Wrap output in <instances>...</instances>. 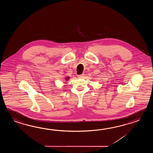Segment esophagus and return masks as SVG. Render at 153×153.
I'll use <instances>...</instances> for the list:
<instances>
[{
  "instance_id": "obj_1",
  "label": "esophagus",
  "mask_w": 153,
  "mask_h": 153,
  "mask_svg": "<svg viewBox=\"0 0 153 153\" xmlns=\"http://www.w3.org/2000/svg\"><path fill=\"white\" fill-rule=\"evenodd\" d=\"M78 76L79 78H84V74H80V75H78Z\"/></svg>"
}]
</instances>
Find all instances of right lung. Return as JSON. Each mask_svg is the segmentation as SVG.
Wrapping results in <instances>:
<instances>
[{"mask_svg": "<svg viewBox=\"0 0 153 153\" xmlns=\"http://www.w3.org/2000/svg\"><path fill=\"white\" fill-rule=\"evenodd\" d=\"M69 77H67V78H66V79H65V80H68L69 79Z\"/></svg>", "mask_w": 153, "mask_h": 153, "instance_id": "add662e5", "label": "right lung"}]
</instances>
